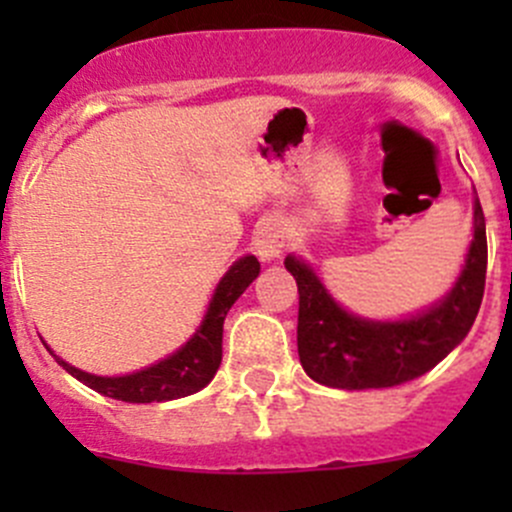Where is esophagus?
Returning <instances> with one entry per match:
<instances>
[{
	"mask_svg": "<svg viewBox=\"0 0 512 512\" xmlns=\"http://www.w3.org/2000/svg\"><path fill=\"white\" fill-rule=\"evenodd\" d=\"M252 245H255L257 257L262 262H272L282 255L285 250V232L277 223H262L255 230V237H252Z\"/></svg>",
	"mask_w": 512,
	"mask_h": 512,
	"instance_id": "obj_1",
	"label": "esophagus"
}]
</instances>
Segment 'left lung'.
Segmentation results:
<instances>
[{
	"label": "left lung",
	"mask_w": 512,
	"mask_h": 512,
	"mask_svg": "<svg viewBox=\"0 0 512 512\" xmlns=\"http://www.w3.org/2000/svg\"><path fill=\"white\" fill-rule=\"evenodd\" d=\"M488 242L480 200H473V240L456 285L423 312L396 322L356 317L327 292L302 257L287 255L297 280V352L309 379L332 389H386L418 379L471 332L483 302Z\"/></svg>",
	"instance_id": "obj_1"
}]
</instances>
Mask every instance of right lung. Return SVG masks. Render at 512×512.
I'll list each match as a JSON object with an SVG mask.
<instances>
[{
  "mask_svg": "<svg viewBox=\"0 0 512 512\" xmlns=\"http://www.w3.org/2000/svg\"><path fill=\"white\" fill-rule=\"evenodd\" d=\"M260 275V262L255 255H245L225 272L223 280L215 287L213 299L208 304L203 322L195 329L193 337L170 356L146 366L141 371L123 376H96L71 366L69 361L59 359L61 366L74 379L86 384L108 399L126 401V404H151V401H173L205 389L213 381L220 361H223V324L232 304L242 292L252 285Z\"/></svg>",
  "mask_w": 512,
  "mask_h": 512,
  "instance_id": "obj_1",
  "label": "right lung"
}]
</instances>
